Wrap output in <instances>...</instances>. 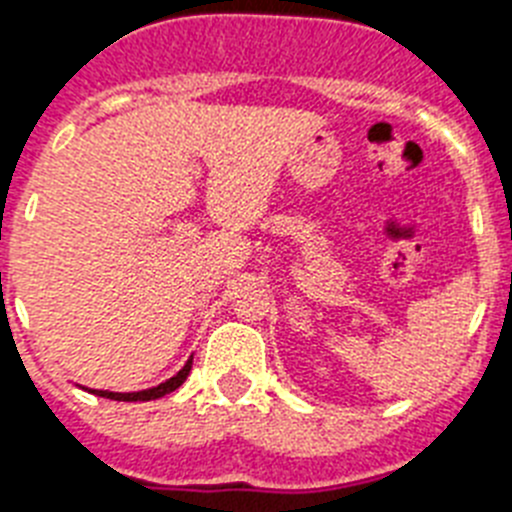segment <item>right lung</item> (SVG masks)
Listing matches in <instances>:
<instances>
[{"label":"right lung","instance_id":"right-lung-1","mask_svg":"<svg viewBox=\"0 0 512 512\" xmlns=\"http://www.w3.org/2000/svg\"><path fill=\"white\" fill-rule=\"evenodd\" d=\"M190 369H192V359H187V364H184V367L179 369L174 377H169V380L161 382V385H156V388L137 390V393H111V390H90V393L101 395V398H111V401H156V398H161V395L174 393V390L179 388L184 380H187Z\"/></svg>","mask_w":512,"mask_h":512}]
</instances>
